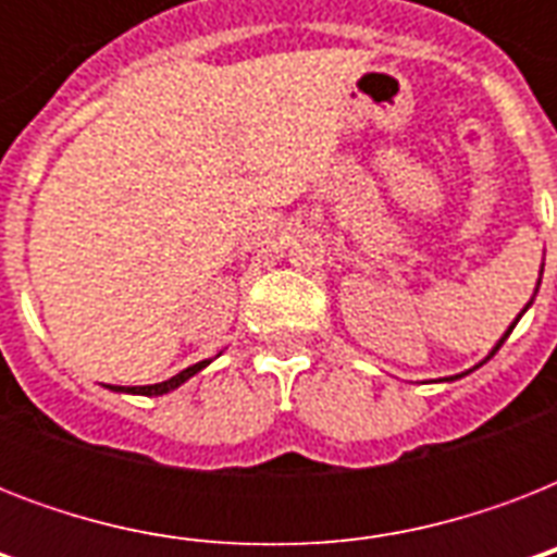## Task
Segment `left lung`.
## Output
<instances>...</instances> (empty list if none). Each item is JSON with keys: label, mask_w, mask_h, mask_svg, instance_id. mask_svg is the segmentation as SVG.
I'll return each mask as SVG.
<instances>
[{"label": "left lung", "mask_w": 557, "mask_h": 557, "mask_svg": "<svg viewBox=\"0 0 557 557\" xmlns=\"http://www.w3.org/2000/svg\"><path fill=\"white\" fill-rule=\"evenodd\" d=\"M541 274H544V269H541ZM529 304H532V300H529ZM527 309H529V306H527ZM527 309H523V312H527ZM523 312H520V314H523ZM520 314H518V321H520ZM518 321H515V323H518ZM515 323H511V326H509V332H506V335H503V338H500V341H497V347H494V349H492V356H494V352H497V349H500V347H503V341L509 338V335H511V330H515ZM492 356H488V358H492ZM488 358H485V361H488ZM457 379H459V375H457Z\"/></svg>", "instance_id": "obj_1"}]
</instances>
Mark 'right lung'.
I'll return each mask as SVG.
<instances>
[{"mask_svg": "<svg viewBox=\"0 0 557 557\" xmlns=\"http://www.w3.org/2000/svg\"><path fill=\"white\" fill-rule=\"evenodd\" d=\"M210 364V358L208 361H199V364H193L187 367V370H182L178 375H173V379L168 381H161V384H147V387H129L126 393H141V396H164V393H170V389H176L178 384H185L190 375H196L199 370H205V367ZM112 389H124V387H112Z\"/></svg>", "mask_w": 557, "mask_h": 557, "instance_id": "1", "label": "right lung"}]
</instances>
